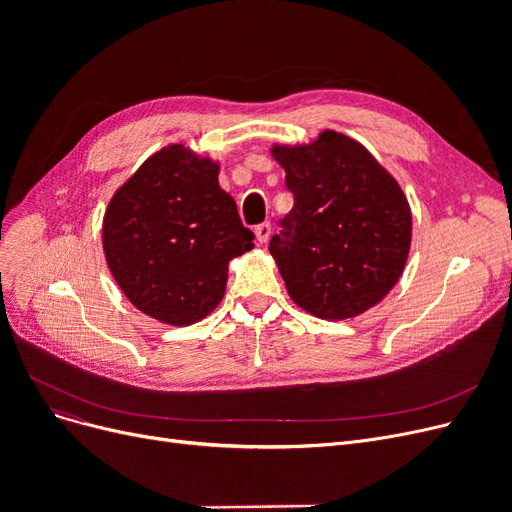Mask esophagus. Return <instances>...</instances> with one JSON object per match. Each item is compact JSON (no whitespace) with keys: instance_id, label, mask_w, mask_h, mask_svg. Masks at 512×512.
<instances>
[{"instance_id":"34e87169","label":"esophagus","mask_w":512,"mask_h":512,"mask_svg":"<svg viewBox=\"0 0 512 512\" xmlns=\"http://www.w3.org/2000/svg\"><path fill=\"white\" fill-rule=\"evenodd\" d=\"M254 235H256V241L258 243H267L269 237H271V224L269 222H262L254 228Z\"/></svg>"}]
</instances>
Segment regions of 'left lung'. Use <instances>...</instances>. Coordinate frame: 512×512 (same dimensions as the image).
I'll list each match as a JSON object with an SVG mask.
<instances>
[{"label": "left lung", "instance_id": "left-lung-1", "mask_svg": "<svg viewBox=\"0 0 512 512\" xmlns=\"http://www.w3.org/2000/svg\"><path fill=\"white\" fill-rule=\"evenodd\" d=\"M294 196L269 252L290 299L322 320L378 305L404 273L412 213L395 177L354 138L324 130L307 145H273Z\"/></svg>", "mask_w": 512, "mask_h": 512}]
</instances>
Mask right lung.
Here are the masks:
<instances>
[{
  "label": "right lung",
  "mask_w": 512,
  "mask_h": 512,
  "mask_svg": "<svg viewBox=\"0 0 512 512\" xmlns=\"http://www.w3.org/2000/svg\"><path fill=\"white\" fill-rule=\"evenodd\" d=\"M218 175L220 162L168 145L121 185L104 213L102 247L121 292L173 327L209 316L224 297L228 262L254 247Z\"/></svg>",
  "instance_id": "add662e5"
}]
</instances>
